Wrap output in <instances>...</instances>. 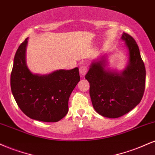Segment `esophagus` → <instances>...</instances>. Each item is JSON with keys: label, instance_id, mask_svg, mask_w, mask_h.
<instances>
[{"label": "esophagus", "instance_id": "obj_1", "mask_svg": "<svg viewBox=\"0 0 155 155\" xmlns=\"http://www.w3.org/2000/svg\"><path fill=\"white\" fill-rule=\"evenodd\" d=\"M87 70H87V67L85 64L81 65V67H80L79 68V72H80V74H81L82 77H83V76L86 74Z\"/></svg>", "mask_w": 155, "mask_h": 155}]
</instances>
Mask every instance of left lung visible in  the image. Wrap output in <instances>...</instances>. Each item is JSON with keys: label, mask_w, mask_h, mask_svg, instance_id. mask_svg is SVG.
Segmentation results:
<instances>
[{"label": "left lung", "mask_w": 155, "mask_h": 155, "mask_svg": "<svg viewBox=\"0 0 155 155\" xmlns=\"http://www.w3.org/2000/svg\"><path fill=\"white\" fill-rule=\"evenodd\" d=\"M121 40L128 52L125 69H111L108 55L105 54L91 61L85 74L94 110L108 118L120 117L132 110L140 103L145 89L146 70L139 46L135 40L125 32Z\"/></svg>", "instance_id": "obj_1"}]
</instances>
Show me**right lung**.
I'll return each mask as SVG.
<instances>
[{"instance_id": "obj_1", "label": "right lung", "mask_w": 155, "mask_h": 155, "mask_svg": "<svg viewBox=\"0 0 155 155\" xmlns=\"http://www.w3.org/2000/svg\"><path fill=\"white\" fill-rule=\"evenodd\" d=\"M28 38L19 45L14 59L11 88L14 99L27 117L54 123L68 112V101L81 80L79 69L57 70L46 74H35L27 67Z\"/></svg>"}]
</instances>
